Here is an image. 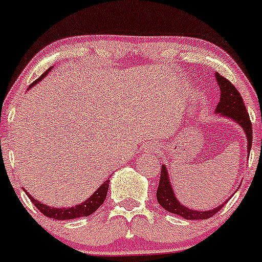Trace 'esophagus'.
Returning a JSON list of instances; mask_svg holds the SVG:
<instances>
[{"label":"esophagus","instance_id":"34e87169","mask_svg":"<svg viewBox=\"0 0 262 262\" xmlns=\"http://www.w3.org/2000/svg\"><path fill=\"white\" fill-rule=\"evenodd\" d=\"M150 146V149H155V145H149Z\"/></svg>","mask_w":262,"mask_h":262}]
</instances>
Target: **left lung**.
Returning a JSON list of instances; mask_svg holds the SVG:
<instances>
[{
  "mask_svg": "<svg viewBox=\"0 0 262 262\" xmlns=\"http://www.w3.org/2000/svg\"><path fill=\"white\" fill-rule=\"evenodd\" d=\"M215 77H216L217 84H219L221 91L220 100L219 103H217L216 111L215 112H216V113H220L221 116L231 118V119L235 120L238 125H241V128H243L244 132L246 133V138H248V151L250 153L252 144V124L251 120H250L248 111H246L245 108V104H244L243 97L240 96L237 89L235 88V85L232 84L229 79L220 76L219 73H216ZM157 199L158 203H159L165 210L179 215V216L188 220L209 219V217L214 216V215L223 208L224 204H221L219 208H215L209 211L190 210V209H188L186 206L182 205V204L178 201L177 198H175L173 189H171L165 165H163L162 170H160V180L157 190Z\"/></svg>",
  "mask_w": 262,
  "mask_h": 262,
  "instance_id": "8db88e82",
  "label": "left lung"
}]
</instances>
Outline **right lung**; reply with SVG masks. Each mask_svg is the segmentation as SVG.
I'll return each instance as SVG.
<instances>
[{"label": "right lung", "instance_id": "obj_1", "mask_svg": "<svg viewBox=\"0 0 262 262\" xmlns=\"http://www.w3.org/2000/svg\"><path fill=\"white\" fill-rule=\"evenodd\" d=\"M50 70L46 71L38 79L34 80L32 84H31V87L36 84L37 82H39V80H41L43 77L48 73V71ZM108 186H109V180H105V182L99 186L98 190L94 192L89 199L85 200L84 203L80 204V205L73 206V208H62V209L51 208V206L43 205V204L39 203V201L34 200L28 192L27 195L31 199V201L36 205V208L38 209L45 216L51 217V219H56V220H70V219H77V217H80V216H88V215L93 214V212L96 211L103 203H104L105 196H107V192H108Z\"/></svg>", "mask_w": 262, "mask_h": 262}]
</instances>
